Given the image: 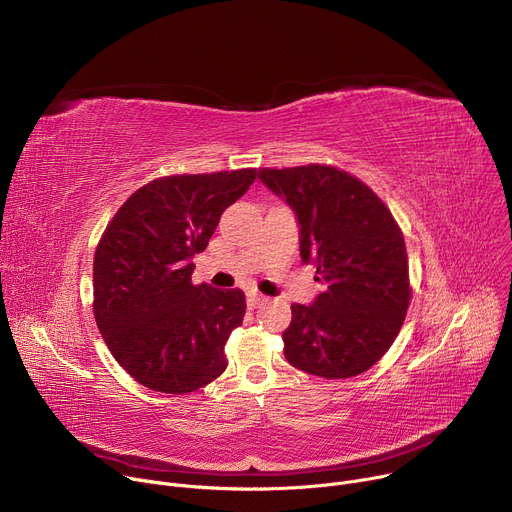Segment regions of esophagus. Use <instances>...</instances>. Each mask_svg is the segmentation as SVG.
Masks as SVG:
<instances>
[{
  "mask_svg": "<svg viewBox=\"0 0 512 512\" xmlns=\"http://www.w3.org/2000/svg\"><path fill=\"white\" fill-rule=\"evenodd\" d=\"M263 302H267V298H265V296H261L259 291H255V289L247 291V306H249L251 310H255V308H257V306H261Z\"/></svg>",
  "mask_w": 512,
  "mask_h": 512,
  "instance_id": "esophagus-1",
  "label": "esophagus"
}]
</instances>
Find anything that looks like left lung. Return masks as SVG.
<instances>
[{
    "label": "left lung",
    "mask_w": 512,
    "mask_h": 512,
    "mask_svg": "<svg viewBox=\"0 0 512 512\" xmlns=\"http://www.w3.org/2000/svg\"><path fill=\"white\" fill-rule=\"evenodd\" d=\"M259 180L296 214L300 255L322 294L291 306L281 334L291 367L324 379L371 369L397 338L409 308L401 229L381 198L332 166L261 170Z\"/></svg>",
    "instance_id": "8db88e82"
}]
</instances>
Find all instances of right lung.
I'll return each mask as SVG.
<instances>
[{
    "label": "right lung",
    "instance_id": "1",
    "mask_svg": "<svg viewBox=\"0 0 512 512\" xmlns=\"http://www.w3.org/2000/svg\"><path fill=\"white\" fill-rule=\"evenodd\" d=\"M257 170L158 178L133 192L93 261L95 320L113 358L143 387L192 393L227 369L225 344L243 324L241 289L194 285L192 257Z\"/></svg>",
    "mask_w": 512,
    "mask_h": 512
}]
</instances>
